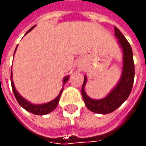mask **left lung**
<instances>
[{"label":"left lung","instance_id":"left-lung-1","mask_svg":"<svg viewBox=\"0 0 146 146\" xmlns=\"http://www.w3.org/2000/svg\"><path fill=\"white\" fill-rule=\"evenodd\" d=\"M114 32L123 51V70L120 82L106 98L95 100L86 95L84 90L86 77H84V82L82 86V96L86 107L94 113L106 114L113 112L127 99L132 90L135 74L132 48L119 29L114 27Z\"/></svg>","mask_w":146,"mask_h":146}]
</instances>
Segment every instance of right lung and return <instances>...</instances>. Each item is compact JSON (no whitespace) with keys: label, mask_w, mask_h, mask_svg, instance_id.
I'll use <instances>...</instances> for the list:
<instances>
[{"label":"right lung","mask_w":146,"mask_h":146,"mask_svg":"<svg viewBox=\"0 0 146 146\" xmlns=\"http://www.w3.org/2000/svg\"><path fill=\"white\" fill-rule=\"evenodd\" d=\"M34 27H35V26H33V28H31V29H29V31L26 33V34L29 33V32H30ZM16 49H17V48H16ZM15 52H16V50H15ZM14 54H15V52H14ZM12 78H13V75H12V72H11V84H12V88H13V94L14 95H15V98H17L18 103H19L24 109H25L26 110H28L29 112H30V113H34V114H37V115H44V114H47V113L52 112V110L57 106L58 103H59V101H60V95H61L62 92H63V88L61 90V91H60V94H59L54 100H52V101L48 102V103L42 104V105H34V104H31L30 102H29L28 101H26L25 98H22L21 95L18 94V92L16 90V89H15V86H14ZM68 79H69V77L67 76V77H66L65 79H63V85L67 83V81L68 80Z\"/></svg>","instance_id":"obj_1"}]
</instances>
